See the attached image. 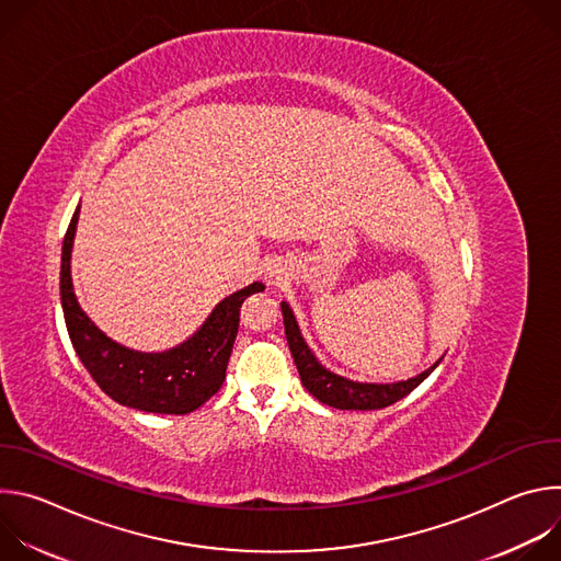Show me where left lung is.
Returning <instances> with one entry per match:
<instances>
[{"label": "left lung", "instance_id": "1", "mask_svg": "<svg viewBox=\"0 0 561 561\" xmlns=\"http://www.w3.org/2000/svg\"><path fill=\"white\" fill-rule=\"evenodd\" d=\"M282 314H284V331H286V340H288V348L293 353L295 366L299 370L301 383L306 386V390L317 397L319 402L333 407V409H342V411H377V409H386L399 399L407 397L409 392H413L437 366L439 362H435L428 370L420 373L417 377H411L407 381H394V383H364V381H353L346 379L342 375L331 373L327 366H322L317 362V357L312 355V351L308 348V344L304 342L297 319L290 310V306L286 301H282Z\"/></svg>", "mask_w": 561, "mask_h": 561}]
</instances>
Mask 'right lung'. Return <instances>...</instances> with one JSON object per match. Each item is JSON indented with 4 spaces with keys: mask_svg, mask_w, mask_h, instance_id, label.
Segmentation results:
<instances>
[{
    "mask_svg": "<svg viewBox=\"0 0 561 561\" xmlns=\"http://www.w3.org/2000/svg\"><path fill=\"white\" fill-rule=\"evenodd\" d=\"M77 219L79 206L64 234L59 271L64 319L77 357L98 386L122 407L162 415L193 413L221 388L239 329V308L249 295L262 293L264 284L253 282L224 297L202 329L184 344L164 353L130 351L106 337L77 304L70 279Z\"/></svg>",
    "mask_w": 561,
    "mask_h": 561,
    "instance_id": "add662e5",
    "label": "right lung"
}]
</instances>
